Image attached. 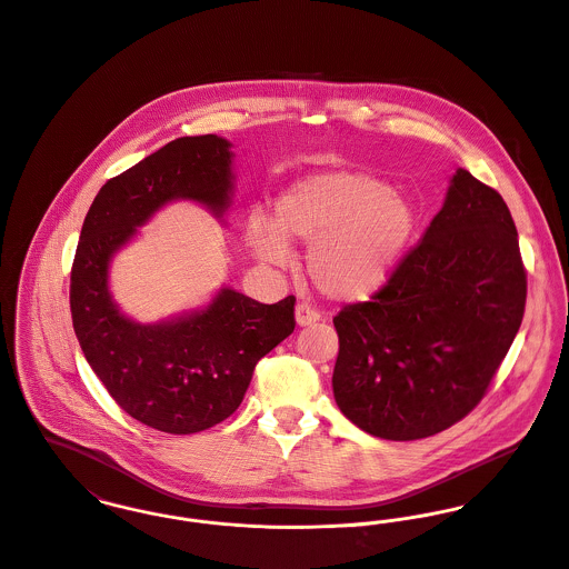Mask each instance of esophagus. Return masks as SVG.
<instances>
[{
  "mask_svg": "<svg viewBox=\"0 0 569 569\" xmlns=\"http://www.w3.org/2000/svg\"><path fill=\"white\" fill-rule=\"evenodd\" d=\"M295 316H297V325L299 327H308V325H312V322L320 318L315 308H310L308 303H299L297 310H295Z\"/></svg>",
  "mask_w": 569,
  "mask_h": 569,
  "instance_id": "34e87169",
  "label": "esophagus"
}]
</instances>
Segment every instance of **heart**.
<instances>
[{
    "instance_id": "1",
    "label": "heart",
    "mask_w": 569,
    "mask_h": 569,
    "mask_svg": "<svg viewBox=\"0 0 569 569\" xmlns=\"http://www.w3.org/2000/svg\"><path fill=\"white\" fill-rule=\"evenodd\" d=\"M272 222L253 218L249 242L266 261L286 263L288 240L312 242L308 272L338 303L371 299L390 279L419 229L417 202L371 174H308L274 200Z\"/></svg>"
}]
</instances>
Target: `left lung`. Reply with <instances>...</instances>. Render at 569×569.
<instances>
[{
  "instance_id": "obj_1",
  "label": "left lung",
  "mask_w": 569,
  "mask_h": 569,
  "mask_svg": "<svg viewBox=\"0 0 569 569\" xmlns=\"http://www.w3.org/2000/svg\"><path fill=\"white\" fill-rule=\"evenodd\" d=\"M526 268L505 198L458 170L383 288L333 316V397L360 430L417 441L465 419L519 331Z\"/></svg>"
}]
</instances>
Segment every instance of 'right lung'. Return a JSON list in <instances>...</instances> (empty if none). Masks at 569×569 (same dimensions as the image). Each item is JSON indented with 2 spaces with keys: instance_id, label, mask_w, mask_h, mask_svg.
Masks as SVG:
<instances>
[{
  "instance_id": "add662e5",
  "label": "right lung",
  "mask_w": 569,
  "mask_h": 569,
  "mask_svg": "<svg viewBox=\"0 0 569 569\" xmlns=\"http://www.w3.org/2000/svg\"><path fill=\"white\" fill-rule=\"evenodd\" d=\"M231 143L179 137L109 179L91 202L71 263L69 308L80 349L116 403L139 423L193 435L231 417L257 362L295 331L290 295L263 306L220 290L211 306L170 322L120 315L107 286L109 261L159 207L177 198L229 207Z\"/></svg>"
}]
</instances>
